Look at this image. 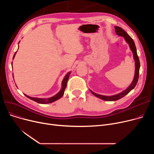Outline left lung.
<instances>
[{
    "instance_id": "left-lung-1",
    "label": "left lung",
    "mask_w": 154,
    "mask_h": 154,
    "mask_svg": "<svg viewBox=\"0 0 154 154\" xmlns=\"http://www.w3.org/2000/svg\"><path fill=\"white\" fill-rule=\"evenodd\" d=\"M116 29V34L121 37H123L124 39L125 40L126 42L128 44L129 47H130L131 50L133 54V57H134V59L135 61V74H134V77L133 79V81L132 82L131 84L129 85L125 90L122 91V92H120L118 94L114 95H111V96H107V95H102L100 94H96L92 91L91 90V92L94 94L95 96H96L97 97H98L100 99L106 100V101H116L117 100L121 98L124 97L125 95H126L127 94L130 92L132 89L135 88V85H137V82H138V79H139V69H140V61L139 57L137 55V48L135 45V43L134 42L133 39L130 37L127 32L124 30L122 28H120L117 26H115Z\"/></svg>"
}]
</instances>
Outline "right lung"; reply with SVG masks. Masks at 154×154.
<instances>
[{"label": "right lung", "instance_id": "add662e5", "mask_svg": "<svg viewBox=\"0 0 154 154\" xmlns=\"http://www.w3.org/2000/svg\"><path fill=\"white\" fill-rule=\"evenodd\" d=\"M16 52L15 53L14 57H13V59L14 58V57L15 55V54ZM71 72H68L67 74L66 75V76L64 77L62 82V87H61V89L60 91L57 94H55V95H54L53 97H48V98H37V97H30V96H28L26 94L25 95L27 97H28L29 99L34 100L37 103H43V104H45V103H52L56 100H57L58 99H60L63 96V94H64V91H65V89H66V86H67V81L69 80V76H70V74Z\"/></svg>", "mask_w": 154, "mask_h": 154}]
</instances>
